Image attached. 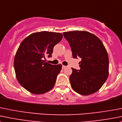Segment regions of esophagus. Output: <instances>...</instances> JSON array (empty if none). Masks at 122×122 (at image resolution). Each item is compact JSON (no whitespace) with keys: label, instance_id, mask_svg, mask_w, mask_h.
I'll use <instances>...</instances> for the list:
<instances>
[{"label":"esophagus","instance_id":"1","mask_svg":"<svg viewBox=\"0 0 122 122\" xmlns=\"http://www.w3.org/2000/svg\"><path fill=\"white\" fill-rule=\"evenodd\" d=\"M62 68H63V69H64V68H66V66H62Z\"/></svg>","mask_w":122,"mask_h":122}]
</instances>
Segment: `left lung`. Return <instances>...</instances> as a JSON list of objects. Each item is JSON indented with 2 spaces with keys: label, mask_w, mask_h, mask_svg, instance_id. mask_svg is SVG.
I'll use <instances>...</instances> for the list:
<instances>
[{
  "label": "left lung",
  "mask_w": 122,
  "mask_h": 122,
  "mask_svg": "<svg viewBox=\"0 0 122 122\" xmlns=\"http://www.w3.org/2000/svg\"><path fill=\"white\" fill-rule=\"evenodd\" d=\"M71 47L74 58L80 57V70L72 68L71 86L83 95L96 92L108 76V56L102 42L93 34L85 31L63 33Z\"/></svg>",
  "instance_id": "obj_1"
}]
</instances>
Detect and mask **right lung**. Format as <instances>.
<instances>
[{
  "mask_svg": "<svg viewBox=\"0 0 122 122\" xmlns=\"http://www.w3.org/2000/svg\"><path fill=\"white\" fill-rule=\"evenodd\" d=\"M62 38L60 33L42 31L27 36L20 44L14 59L16 79L26 90L42 94L54 86L62 65H52L45 61L51 57L53 49Z\"/></svg>",
  "mask_w": 122,
  "mask_h": 122,
  "instance_id": "right-lung-1",
  "label": "right lung"
}]
</instances>
